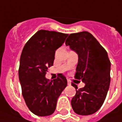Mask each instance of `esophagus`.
<instances>
[{
  "mask_svg": "<svg viewBox=\"0 0 122 122\" xmlns=\"http://www.w3.org/2000/svg\"><path fill=\"white\" fill-rule=\"evenodd\" d=\"M67 82H68V86L71 85V81H70V80H69V79H68V80H67Z\"/></svg>",
  "mask_w": 122,
  "mask_h": 122,
  "instance_id": "34e87169",
  "label": "esophagus"
}]
</instances>
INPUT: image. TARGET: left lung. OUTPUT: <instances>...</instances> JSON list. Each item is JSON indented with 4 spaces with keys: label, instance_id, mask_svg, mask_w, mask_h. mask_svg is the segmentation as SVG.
Instances as JSON below:
<instances>
[{
    "label": "left lung",
    "instance_id": "1",
    "mask_svg": "<svg viewBox=\"0 0 122 122\" xmlns=\"http://www.w3.org/2000/svg\"><path fill=\"white\" fill-rule=\"evenodd\" d=\"M65 44L78 54L75 78L85 83L79 90L72 83L76 89L72 108L78 115L93 114L102 105L109 88L111 62L107 52L87 31L71 34Z\"/></svg>",
    "mask_w": 122,
    "mask_h": 122
}]
</instances>
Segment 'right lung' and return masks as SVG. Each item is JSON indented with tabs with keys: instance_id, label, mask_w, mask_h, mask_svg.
Here are the masks:
<instances>
[{
	"instance_id": "add662e5",
	"label": "right lung",
	"mask_w": 122,
	"mask_h": 122,
	"mask_svg": "<svg viewBox=\"0 0 122 122\" xmlns=\"http://www.w3.org/2000/svg\"><path fill=\"white\" fill-rule=\"evenodd\" d=\"M68 35L41 30L23 48L19 79L26 105L36 115H51L56 108L58 97L67 86V80L62 74L51 81L45 77V74L48 68L53 66L56 49L62 45Z\"/></svg>"
}]
</instances>
